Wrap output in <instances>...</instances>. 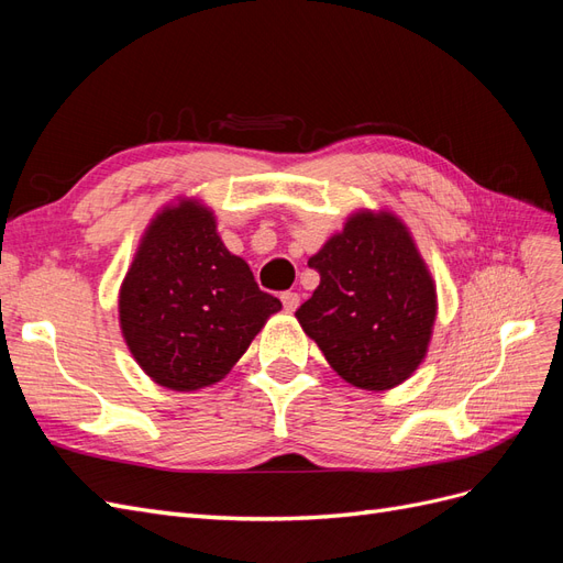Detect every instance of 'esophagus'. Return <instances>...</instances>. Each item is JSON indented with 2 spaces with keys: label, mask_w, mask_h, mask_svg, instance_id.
I'll return each instance as SVG.
<instances>
[{
  "label": "esophagus",
  "mask_w": 563,
  "mask_h": 563,
  "mask_svg": "<svg viewBox=\"0 0 563 563\" xmlns=\"http://www.w3.org/2000/svg\"><path fill=\"white\" fill-rule=\"evenodd\" d=\"M279 298H282V302H284V310H286V312H294V310L298 308V305H300V296H298L296 291H284Z\"/></svg>",
  "instance_id": "esophagus-1"
}]
</instances>
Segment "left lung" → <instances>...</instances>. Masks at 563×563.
<instances>
[{"label":"left lung","mask_w":563,"mask_h":563,"mask_svg":"<svg viewBox=\"0 0 563 563\" xmlns=\"http://www.w3.org/2000/svg\"><path fill=\"white\" fill-rule=\"evenodd\" d=\"M319 286L296 310L327 362L362 389L406 380L428 352L437 294L395 216L360 213L310 258Z\"/></svg>","instance_id":"1"}]
</instances>
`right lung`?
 I'll use <instances>...</instances> for the list:
<instances>
[{
	"label": "right lung",
	"instance_id": "obj_1",
	"mask_svg": "<svg viewBox=\"0 0 563 563\" xmlns=\"http://www.w3.org/2000/svg\"><path fill=\"white\" fill-rule=\"evenodd\" d=\"M279 308L220 242L211 211L192 201L152 220L119 294L135 362L178 391L223 378Z\"/></svg>",
	"mask_w": 563,
	"mask_h": 563
}]
</instances>
